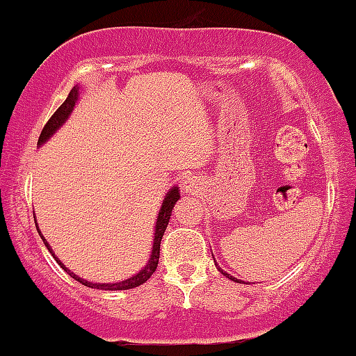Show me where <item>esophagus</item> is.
Segmentation results:
<instances>
[{
	"mask_svg": "<svg viewBox=\"0 0 356 356\" xmlns=\"http://www.w3.org/2000/svg\"><path fill=\"white\" fill-rule=\"evenodd\" d=\"M182 191L188 193V195H198V193L202 191V182H200V179H196L195 175L186 177L184 182H182Z\"/></svg>",
	"mask_w": 356,
	"mask_h": 356,
	"instance_id": "obj_1",
	"label": "esophagus"
}]
</instances>
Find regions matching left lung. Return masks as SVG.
I'll return each instance as SVG.
<instances>
[{
    "instance_id": "8db88e82",
    "label": "left lung",
    "mask_w": 356,
    "mask_h": 356,
    "mask_svg": "<svg viewBox=\"0 0 356 356\" xmlns=\"http://www.w3.org/2000/svg\"><path fill=\"white\" fill-rule=\"evenodd\" d=\"M213 262H216V259H213ZM216 266H217V264H216ZM217 270H219V271H220V273H222V275H224V277H227V278H229V280H233V282H238V280H236V278H233V277H231V275H229V273H226V271H222V270H220L219 266H217Z\"/></svg>"
}]
</instances>
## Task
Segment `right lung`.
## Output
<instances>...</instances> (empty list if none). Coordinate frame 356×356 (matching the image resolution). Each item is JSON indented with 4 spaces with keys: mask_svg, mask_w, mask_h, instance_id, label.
<instances>
[{
    "mask_svg": "<svg viewBox=\"0 0 356 356\" xmlns=\"http://www.w3.org/2000/svg\"><path fill=\"white\" fill-rule=\"evenodd\" d=\"M78 95H79V86H72V90L69 92L67 99H65L64 102H62L60 108L57 109V111L51 115V118L48 120L47 125L43 127V130H41V136L40 139H38V144H44L48 139H50L51 136H54L55 132H57L58 129H60L62 125L65 123V120L69 118V115L72 113V109H74L76 106V101H78ZM181 198V193H179V188L177 186H174V188L170 189V191L167 193V196H165L163 203H161L160 207V212H158V219H156V226H154V238H153V250H151V255H149V261H147V264L144 266L143 270L139 271L137 275H134V277L127 278V280L123 282H118V284H92V282H86L83 280V278H79L78 275H74L72 271H69L67 268H65L64 264H62L60 261H58L57 255L54 254V250L50 248V245H48V241L44 240V236H41V240H43L44 247L50 250V254L54 255L55 261L58 262V266H60L62 270L65 271V273L69 275V277L74 278L76 282H79V284L86 285V287L90 289H101V291H127V289H134V287H139V285H143L144 282H147L151 278V275L156 271L158 268V259H160V243H161V238H163V233L165 229H167L168 226V220H170V216H172V210H174V205L175 202ZM34 222H36V219H34ZM38 233H41L40 227L36 226Z\"/></svg>",
    "mask_w": 356,
    "mask_h": 356,
    "instance_id": "add662e5",
    "label": "right lung"
}]
</instances>
